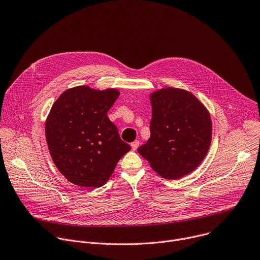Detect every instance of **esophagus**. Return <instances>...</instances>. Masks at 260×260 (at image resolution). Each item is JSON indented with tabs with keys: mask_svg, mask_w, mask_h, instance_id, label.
I'll list each match as a JSON object with an SVG mask.
<instances>
[{
	"mask_svg": "<svg viewBox=\"0 0 260 260\" xmlns=\"http://www.w3.org/2000/svg\"><path fill=\"white\" fill-rule=\"evenodd\" d=\"M138 146H139V141H138V140H135V141H133V142L131 143L132 150H136V149L138 148Z\"/></svg>",
	"mask_w": 260,
	"mask_h": 260,
	"instance_id": "34e87169",
	"label": "esophagus"
}]
</instances>
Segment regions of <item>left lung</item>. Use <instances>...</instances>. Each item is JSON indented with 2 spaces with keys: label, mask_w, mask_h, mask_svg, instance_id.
<instances>
[{
  "label": "left lung",
  "mask_w": 260,
  "mask_h": 260,
  "mask_svg": "<svg viewBox=\"0 0 260 260\" xmlns=\"http://www.w3.org/2000/svg\"><path fill=\"white\" fill-rule=\"evenodd\" d=\"M150 102V137L137 150L159 175L178 179L192 172L208 152L210 114L190 92L172 87L151 93Z\"/></svg>",
  "instance_id": "8db88e82"
}]
</instances>
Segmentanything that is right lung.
I'll return each instance as SVG.
<instances>
[{"label": "right lung", "mask_w": 260, "mask_h": 260, "mask_svg": "<svg viewBox=\"0 0 260 260\" xmlns=\"http://www.w3.org/2000/svg\"><path fill=\"white\" fill-rule=\"evenodd\" d=\"M119 95L116 89L78 86L64 91L52 106L45 126L48 148L72 183L94 188L106 184L131 149L108 117Z\"/></svg>", "instance_id": "right-lung-1"}]
</instances>
